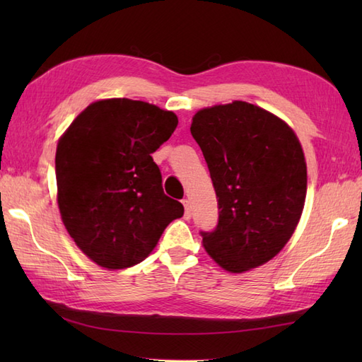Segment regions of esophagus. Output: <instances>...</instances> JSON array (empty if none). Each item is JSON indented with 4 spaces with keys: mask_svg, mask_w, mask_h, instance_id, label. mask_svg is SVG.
<instances>
[{
    "mask_svg": "<svg viewBox=\"0 0 362 362\" xmlns=\"http://www.w3.org/2000/svg\"><path fill=\"white\" fill-rule=\"evenodd\" d=\"M182 204H183V206H185V218L189 219V218H191V205H189V201H188V199H183Z\"/></svg>",
    "mask_w": 362,
    "mask_h": 362,
    "instance_id": "1",
    "label": "esophagus"
}]
</instances>
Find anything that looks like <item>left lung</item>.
<instances>
[{
  "mask_svg": "<svg viewBox=\"0 0 362 362\" xmlns=\"http://www.w3.org/2000/svg\"><path fill=\"white\" fill-rule=\"evenodd\" d=\"M191 135L201 146L219 219L201 232L209 255L240 274L267 263L294 233L306 197V163L296 136L275 115L244 101L199 110Z\"/></svg>",
  "mask_w": 362,
  "mask_h": 362,
  "instance_id": "obj_1",
  "label": "left lung"
}]
</instances>
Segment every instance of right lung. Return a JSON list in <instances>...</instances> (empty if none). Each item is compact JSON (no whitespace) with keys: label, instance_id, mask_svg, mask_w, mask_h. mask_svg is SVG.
Returning a JSON list of instances; mask_svg holds the SVG:
<instances>
[{"label":"right lung","instance_id":"right-lung-1","mask_svg":"<svg viewBox=\"0 0 362 362\" xmlns=\"http://www.w3.org/2000/svg\"><path fill=\"white\" fill-rule=\"evenodd\" d=\"M173 112L126 98L90 104L56 151L60 216L78 247L107 269L135 266L183 205L168 197L151 153L173 135Z\"/></svg>","mask_w":362,"mask_h":362}]
</instances>
